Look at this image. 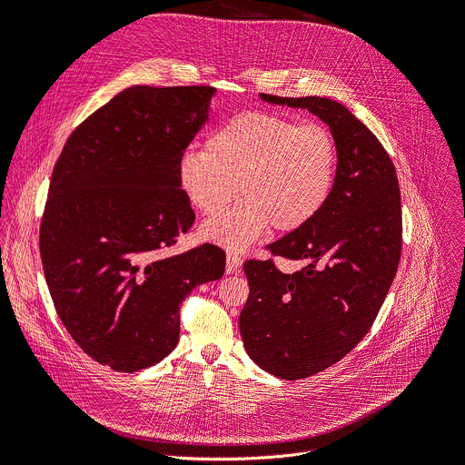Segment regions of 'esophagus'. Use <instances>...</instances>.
<instances>
[{
    "label": "esophagus",
    "instance_id": "1",
    "mask_svg": "<svg viewBox=\"0 0 465 465\" xmlns=\"http://www.w3.org/2000/svg\"><path fill=\"white\" fill-rule=\"evenodd\" d=\"M241 264H243V260H241L237 254H228L226 256V272L228 273H239L241 270Z\"/></svg>",
    "mask_w": 465,
    "mask_h": 465
}]
</instances>
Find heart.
I'll return each instance as SVG.
<instances>
[{"instance_id":"1","label":"heart","mask_w":465,"mask_h":465,"mask_svg":"<svg viewBox=\"0 0 465 465\" xmlns=\"http://www.w3.org/2000/svg\"><path fill=\"white\" fill-rule=\"evenodd\" d=\"M338 144L321 124H300L270 112H245L216 129L205 152H188L178 165V186L201 214L224 211L201 226L203 239L243 251L272 226L298 232L325 209L338 173Z\"/></svg>"}]
</instances>
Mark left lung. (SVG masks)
<instances>
[{"mask_svg":"<svg viewBox=\"0 0 465 465\" xmlns=\"http://www.w3.org/2000/svg\"><path fill=\"white\" fill-rule=\"evenodd\" d=\"M260 98L315 114L340 153L325 209L268 245L304 268L282 273L272 260L245 262L251 291L239 315L245 350L266 372L298 380L334 365L371 331L401 260V192L388 152L346 106L321 96Z\"/></svg>","mask_w":465,"mask_h":465,"instance_id":"8db88e82","label":"left lung"}]
</instances>
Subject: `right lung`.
I'll return each instance as SVG.
<instances>
[{
	"label": "right lung",
	"mask_w": 465,
	"mask_h": 465,
	"mask_svg": "<svg viewBox=\"0 0 465 465\" xmlns=\"http://www.w3.org/2000/svg\"><path fill=\"white\" fill-rule=\"evenodd\" d=\"M214 93L121 91L70 134L53 169L39 228L47 287L75 344L114 371L167 357L183 300L224 273V251L209 243L161 256L195 220L178 165Z\"/></svg>",
	"instance_id": "add662e5"
}]
</instances>
